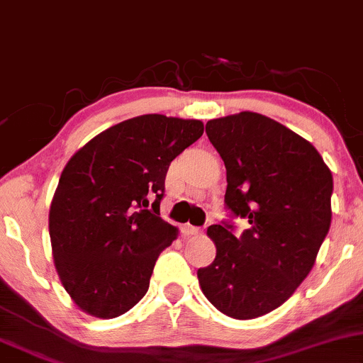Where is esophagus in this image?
Wrapping results in <instances>:
<instances>
[{
	"instance_id": "1",
	"label": "esophagus",
	"mask_w": 363,
	"mask_h": 363,
	"mask_svg": "<svg viewBox=\"0 0 363 363\" xmlns=\"http://www.w3.org/2000/svg\"><path fill=\"white\" fill-rule=\"evenodd\" d=\"M182 231H184V235H189V237H191V235H198L199 233V228H198V226H193V225L187 223V225H184V228H182Z\"/></svg>"
}]
</instances>
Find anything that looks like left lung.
Here are the masks:
<instances>
[{"label": "left lung", "mask_w": 363, "mask_h": 363, "mask_svg": "<svg viewBox=\"0 0 363 363\" xmlns=\"http://www.w3.org/2000/svg\"><path fill=\"white\" fill-rule=\"evenodd\" d=\"M226 167L225 203L250 228L213 225L211 265L198 270L209 303L235 320L286 303L311 272L330 230L333 176L320 152L292 130L253 111L206 123Z\"/></svg>", "instance_id": "left-lung-1"}]
</instances>
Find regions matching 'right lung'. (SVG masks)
I'll return each mask as SVG.
<instances>
[{
	"mask_svg": "<svg viewBox=\"0 0 363 363\" xmlns=\"http://www.w3.org/2000/svg\"><path fill=\"white\" fill-rule=\"evenodd\" d=\"M203 132L199 120L135 116L96 135L65 164L49 233L57 274L81 311L111 320L147 294L155 260L179 235L159 216L165 174ZM150 202L154 212L145 209Z\"/></svg>",
	"mask_w": 363,
	"mask_h": 363,
	"instance_id": "right-lung-1",
	"label": "right lung"
}]
</instances>
